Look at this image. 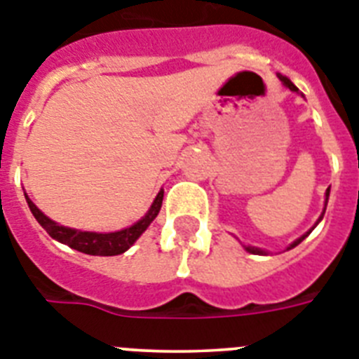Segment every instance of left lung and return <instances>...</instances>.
Masks as SVG:
<instances>
[{"instance_id":"1","label":"left lung","mask_w":359,"mask_h":359,"mask_svg":"<svg viewBox=\"0 0 359 359\" xmlns=\"http://www.w3.org/2000/svg\"><path fill=\"white\" fill-rule=\"evenodd\" d=\"M278 77H280V81H282L283 85L287 86L289 90H292V92H298V88H296V86L292 85V83H291V81L287 79V77H283V76H278ZM329 191H330V189H327V193H325V208H327V201H329ZM325 208H323V213H325ZM323 213H322V217L318 218V222H320V220H322V218H323ZM318 222H316V224H318ZM316 224H314V226H316ZM313 229H314V227H313ZM313 229H309V231L305 233V235H302L300 238H296L294 242H292V244L289 245L287 249H292V248H296V245L300 244L302 240L305 238V236H309V233L313 231ZM245 251H248V253H253V255H266V251H262V249H258V248H253V245H245Z\"/></svg>"}]
</instances>
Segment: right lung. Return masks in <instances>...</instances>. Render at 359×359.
I'll return each mask as SVG.
<instances>
[{
	"mask_svg": "<svg viewBox=\"0 0 359 359\" xmlns=\"http://www.w3.org/2000/svg\"><path fill=\"white\" fill-rule=\"evenodd\" d=\"M162 197H164V189L158 191V195L155 197L154 204L148 210V213L135 222L133 226L126 227V229H121V231L115 233H93V231H79V229H72V227H65L61 224L54 222L52 218L46 217L43 211H39L36 204L30 201L27 195V202H29V208L32 211V215L36 217V220L41 224V227L48 233L52 238H55L61 244H67L68 248L76 249L85 255H93V257H115V255H121L124 251L132 248L135 244V240L142 235V233L148 229V226L155 220V217L161 211L162 205Z\"/></svg>",
	"mask_w": 359,
	"mask_h": 359,
	"instance_id": "obj_1",
	"label": "right lung"
}]
</instances>
